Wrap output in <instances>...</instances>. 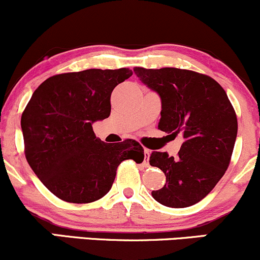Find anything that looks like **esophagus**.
<instances>
[{"instance_id":"obj_1","label":"esophagus","mask_w":260,"mask_h":260,"mask_svg":"<svg viewBox=\"0 0 260 260\" xmlns=\"http://www.w3.org/2000/svg\"><path fill=\"white\" fill-rule=\"evenodd\" d=\"M150 154H151V151L149 150V149H144V157H145V160H149V157H150Z\"/></svg>"}]
</instances>
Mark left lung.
I'll use <instances>...</instances> for the list:
<instances>
[{
    "label": "left lung",
    "instance_id": "left-lung-1",
    "mask_svg": "<svg viewBox=\"0 0 260 260\" xmlns=\"http://www.w3.org/2000/svg\"><path fill=\"white\" fill-rule=\"evenodd\" d=\"M134 73L161 99L159 129L182 133L178 156L153 151L151 166L166 176V184L151 196L170 208H186L211 192L229 168L237 137V117L222 86L205 74L180 68Z\"/></svg>",
    "mask_w": 260,
    "mask_h": 260
}]
</instances>
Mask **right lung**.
<instances>
[{
    "label": "right lung",
    "mask_w": 260,
    "mask_h": 260,
    "mask_svg": "<svg viewBox=\"0 0 260 260\" xmlns=\"http://www.w3.org/2000/svg\"><path fill=\"white\" fill-rule=\"evenodd\" d=\"M128 68L86 70L52 76L38 86L20 120L28 164L57 198L85 204L111 189L118 165L140 164L138 142L104 143L92 123L111 112V92L132 76Z\"/></svg>",
    "instance_id": "obj_1"
}]
</instances>
